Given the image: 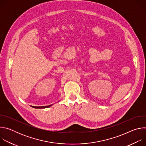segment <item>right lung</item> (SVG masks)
Instances as JSON below:
<instances>
[{
	"label": "right lung",
	"instance_id": "add662e5",
	"mask_svg": "<svg viewBox=\"0 0 146 146\" xmlns=\"http://www.w3.org/2000/svg\"><path fill=\"white\" fill-rule=\"evenodd\" d=\"M52 105H49V106H39V107H37V106H31V107L33 108H35V109H44V108H49L50 106H51Z\"/></svg>",
	"mask_w": 146,
	"mask_h": 146
}]
</instances>
